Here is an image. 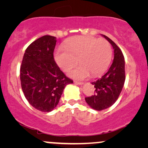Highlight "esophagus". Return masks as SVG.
Here are the masks:
<instances>
[{
  "label": "esophagus",
  "instance_id": "obj_1",
  "mask_svg": "<svg viewBox=\"0 0 148 148\" xmlns=\"http://www.w3.org/2000/svg\"><path fill=\"white\" fill-rule=\"evenodd\" d=\"M74 82L76 84H78V85H83V84H84V83H83V82H77V81H75Z\"/></svg>",
  "mask_w": 148,
  "mask_h": 148
}]
</instances>
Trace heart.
I'll return each mask as SVG.
<instances>
[{
    "mask_svg": "<svg viewBox=\"0 0 148 148\" xmlns=\"http://www.w3.org/2000/svg\"><path fill=\"white\" fill-rule=\"evenodd\" d=\"M112 56V48L104 39L88 36H77L66 42L54 52V59L60 69L67 71L77 62L80 64L71 69L68 75L83 79L91 73L96 76L105 71Z\"/></svg>",
    "mask_w": 148,
    "mask_h": 148,
    "instance_id": "b5f03b06",
    "label": "heart"
}]
</instances>
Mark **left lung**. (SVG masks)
Here are the masks:
<instances>
[{
  "mask_svg": "<svg viewBox=\"0 0 148 148\" xmlns=\"http://www.w3.org/2000/svg\"><path fill=\"white\" fill-rule=\"evenodd\" d=\"M102 36L112 45L114 59L108 71L101 78L91 83L94 86V94L85 98L89 106L96 110H104L114 104L125 81V62L122 51L112 40L106 36Z\"/></svg>",
  "mask_w": 148,
  "mask_h": 148,
  "instance_id": "obj_1",
  "label": "left lung"
}]
</instances>
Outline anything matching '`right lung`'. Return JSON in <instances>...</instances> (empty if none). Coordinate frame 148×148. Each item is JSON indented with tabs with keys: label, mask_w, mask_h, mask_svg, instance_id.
<instances>
[{
	"label": "right lung",
	"mask_w": 148,
	"mask_h": 148,
	"mask_svg": "<svg viewBox=\"0 0 148 148\" xmlns=\"http://www.w3.org/2000/svg\"><path fill=\"white\" fill-rule=\"evenodd\" d=\"M56 38L44 36L25 50L20 68L24 96L32 106L49 112L59 102L64 88L73 80L66 77L54 61Z\"/></svg>",
	"instance_id": "add662e5"
}]
</instances>
